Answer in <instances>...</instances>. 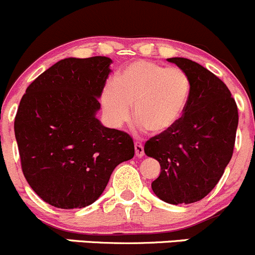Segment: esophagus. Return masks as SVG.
I'll list each match as a JSON object with an SVG mask.
<instances>
[{
	"label": "esophagus",
	"instance_id": "1",
	"mask_svg": "<svg viewBox=\"0 0 255 255\" xmlns=\"http://www.w3.org/2000/svg\"><path fill=\"white\" fill-rule=\"evenodd\" d=\"M135 154L137 157H142L145 154V151H143V146L141 145L140 142H135Z\"/></svg>",
	"mask_w": 255,
	"mask_h": 255
}]
</instances>
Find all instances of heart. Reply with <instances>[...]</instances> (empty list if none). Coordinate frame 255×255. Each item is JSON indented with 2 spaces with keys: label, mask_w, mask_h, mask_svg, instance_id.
<instances>
[{
  "label": "heart",
  "mask_w": 255,
  "mask_h": 255,
  "mask_svg": "<svg viewBox=\"0 0 255 255\" xmlns=\"http://www.w3.org/2000/svg\"><path fill=\"white\" fill-rule=\"evenodd\" d=\"M190 98V81L178 67L151 61L128 65L115 80L104 86L101 103L109 124L122 128L131 118V104L137 127L164 133L182 119Z\"/></svg>",
  "instance_id": "obj_1"
}]
</instances>
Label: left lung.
<instances>
[{
	"instance_id": "obj_1",
	"label": "left lung",
	"mask_w": 255,
	"mask_h": 255,
	"mask_svg": "<svg viewBox=\"0 0 255 255\" xmlns=\"http://www.w3.org/2000/svg\"><path fill=\"white\" fill-rule=\"evenodd\" d=\"M190 81V98L180 122L146 141L145 153L161 164L152 190L173 205L205 198L232 158L238 109L230 89L198 62L172 57Z\"/></svg>"
}]
</instances>
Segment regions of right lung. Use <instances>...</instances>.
Instances as JSON below:
<instances>
[{
	"label": "right lung",
	"mask_w": 255,
	"mask_h": 255,
	"mask_svg": "<svg viewBox=\"0 0 255 255\" xmlns=\"http://www.w3.org/2000/svg\"><path fill=\"white\" fill-rule=\"evenodd\" d=\"M112 60L69 57L28 86L14 119L20 164L28 184L59 209L93 204L114 168L135 154L124 131L96 118Z\"/></svg>",
	"instance_id": "obj_1"
}]
</instances>
